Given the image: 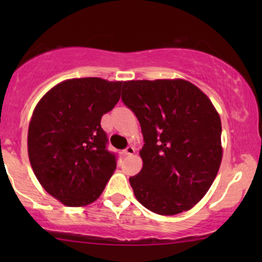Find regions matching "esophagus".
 Segmentation results:
<instances>
[{
    "label": "esophagus",
    "instance_id": "esophagus-1",
    "mask_svg": "<svg viewBox=\"0 0 262 262\" xmlns=\"http://www.w3.org/2000/svg\"><path fill=\"white\" fill-rule=\"evenodd\" d=\"M136 152V149L134 148V146H127V148L126 149H125L124 150V154H125V155H128V156H132V155H134V154Z\"/></svg>",
    "mask_w": 262,
    "mask_h": 262
}]
</instances>
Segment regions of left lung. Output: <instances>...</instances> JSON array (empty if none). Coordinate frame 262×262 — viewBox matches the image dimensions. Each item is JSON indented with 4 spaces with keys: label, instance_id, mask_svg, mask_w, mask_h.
<instances>
[{
    "label": "left lung",
    "instance_id": "1",
    "mask_svg": "<svg viewBox=\"0 0 262 262\" xmlns=\"http://www.w3.org/2000/svg\"><path fill=\"white\" fill-rule=\"evenodd\" d=\"M123 102L141 124V171L130 178L136 199L162 216L191 210L220 170L222 124L211 100L191 82L125 81Z\"/></svg>",
    "mask_w": 262,
    "mask_h": 262
}]
</instances>
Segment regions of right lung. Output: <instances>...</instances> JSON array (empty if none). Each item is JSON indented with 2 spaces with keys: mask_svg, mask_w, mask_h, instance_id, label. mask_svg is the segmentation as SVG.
<instances>
[{
  "mask_svg": "<svg viewBox=\"0 0 262 262\" xmlns=\"http://www.w3.org/2000/svg\"><path fill=\"white\" fill-rule=\"evenodd\" d=\"M123 85L100 77L70 78L35 106L28 125V157L42 188L63 205L94 203L116 170V156L106 150L100 123L119 101Z\"/></svg>",
  "mask_w": 262,
  "mask_h": 262,
  "instance_id": "1",
  "label": "right lung"
}]
</instances>
